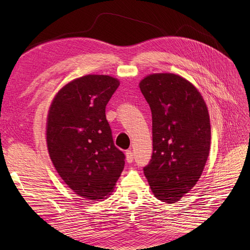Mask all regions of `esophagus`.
<instances>
[{"label": "esophagus", "instance_id": "34e87169", "mask_svg": "<svg viewBox=\"0 0 250 250\" xmlns=\"http://www.w3.org/2000/svg\"><path fill=\"white\" fill-rule=\"evenodd\" d=\"M125 159H126V162H129V163L133 161V152H132L131 150H126L125 151Z\"/></svg>", "mask_w": 250, "mask_h": 250}]
</instances>
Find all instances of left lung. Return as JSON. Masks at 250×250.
I'll list each match as a JSON object with an SVG mask.
<instances>
[{
    "mask_svg": "<svg viewBox=\"0 0 250 250\" xmlns=\"http://www.w3.org/2000/svg\"><path fill=\"white\" fill-rule=\"evenodd\" d=\"M139 86L152 115V156L144 174L153 195L172 204L203 173L210 148L208 109L194 84L176 74H150Z\"/></svg>",
    "mask_w": 250,
    "mask_h": 250,
    "instance_id": "left-lung-1",
    "label": "left lung"
}]
</instances>
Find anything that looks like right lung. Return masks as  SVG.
I'll return each mask as SVG.
<instances>
[{"label":"right lung","instance_id":"add662e5","mask_svg":"<svg viewBox=\"0 0 250 250\" xmlns=\"http://www.w3.org/2000/svg\"><path fill=\"white\" fill-rule=\"evenodd\" d=\"M119 84L109 75H84L64 84L49 106L46 142L51 162L83 199H107L125 167V155L114 145L105 116Z\"/></svg>","mask_w":250,"mask_h":250}]
</instances>
